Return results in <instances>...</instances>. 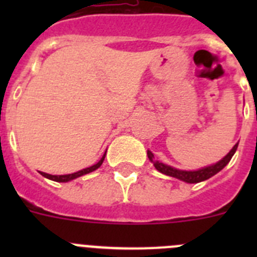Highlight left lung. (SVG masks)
<instances>
[{
  "label": "left lung",
  "mask_w": 257,
  "mask_h": 257,
  "mask_svg": "<svg viewBox=\"0 0 257 257\" xmlns=\"http://www.w3.org/2000/svg\"><path fill=\"white\" fill-rule=\"evenodd\" d=\"M237 148H238V143L233 147V148H231V151L229 152V153L222 158V160L219 161V162H216L215 165L207 166V167H203V169L196 170V171H184V170L174 169V167H171V166L165 165V163L157 161L151 151L147 152V154H148L149 161L153 163L154 167H156L160 172L167 175V176H172V178H176L179 179V180L185 181V183L194 184V183H201V181L207 180V179H210L211 176H213V175H216L219 171H221V170L228 165L229 161L231 160V157L234 156Z\"/></svg>",
  "instance_id": "1"
}]
</instances>
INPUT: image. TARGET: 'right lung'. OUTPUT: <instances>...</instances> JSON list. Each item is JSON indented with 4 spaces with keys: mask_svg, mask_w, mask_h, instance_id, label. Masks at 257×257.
Returning a JSON list of instances; mask_svg holds the SVG:
<instances>
[{
    "mask_svg": "<svg viewBox=\"0 0 257 257\" xmlns=\"http://www.w3.org/2000/svg\"><path fill=\"white\" fill-rule=\"evenodd\" d=\"M105 153H106V152H105ZM104 158H105V154H104V156L101 157V160L99 161V162H97V163H95L94 166H91V167H87V169L81 170V171L73 172V174H68V175H50V174H46V172H41V175H42V176H45V178L50 179V180L58 181V183H67V181L73 180V179L79 178V176H82V175L90 174V172H92V171H95V170H96V169H99V167H100V166H101V163H103Z\"/></svg>",
    "mask_w": 257,
    "mask_h": 257,
    "instance_id": "right-lung-1",
    "label": "right lung"
}]
</instances>
